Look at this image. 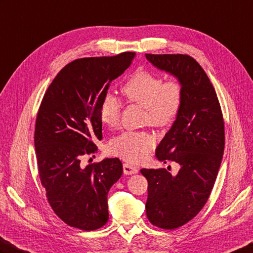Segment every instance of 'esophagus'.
Instances as JSON below:
<instances>
[{
  "label": "esophagus",
  "mask_w": 253,
  "mask_h": 253,
  "mask_svg": "<svg viewBox=\"0 0 253 253\" xmlns=\"http://www.w3.org/2000/svg\"><path fill=\"white\" fill-rule=\"evenodd\" d=\"M123 173L126 175H133V174H137L138 173V168L131 164L125 163L123 164Z\"/></svg>",
  "instance_id": "obj_1"
}]
</instances>
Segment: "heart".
Returning a JSON list of instances; mask_svg holds the SVG:
<instances>
[{
  "mask_svg": "<svg viewBox=\"0 0 253 253\" xmlns=\"http://www.w3.org/2000/svg\"><path fill=\"white\" fill-rule=\"evenodd\" d=\"M127 101L138 104L146 110L145 121L152 126L165 127L173 125L180 113L183 102L182 85L177 80L165 82L156 74L140 71L133 74L122 87ZM120 103L108 94L100 108V119L104 126L118 125ZM155 145V137L147 132H123L110 144V151L128 162H139Z\"/></svg>",
  "mask_w": 253,
  "mask_h": 253,
  "instance_id": "1",
  "label": "heart"
}]
</instances>
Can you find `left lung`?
<instances>
[{
    "instance_id": "8db88e82",
    "label": "left lung",
    "mask_w": 253,
    "mask_h": 253,
    "mask_svg": "<svg viewBox=\"0 0 253 253\" xmlns=\"http://www.w3.org/2000/svg\"><path fill=\"white\" fill-rule=\"evenodd\" d=\"M160 71L177 78L183 102L173 126L157 147L159 161L180 169H140L148 180L146 213L150 222L174 230L192 220L211 195L224 151V122L213 85L187 54H146Z\"/></svg>"
}]
</instances>
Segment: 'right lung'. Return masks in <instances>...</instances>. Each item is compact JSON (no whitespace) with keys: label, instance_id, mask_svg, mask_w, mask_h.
Returning <instances> with one entry per match:
<instances>
[{"label":"right lung","instance_id":"add662e5","mask_svg":"<svg viewBox=\"0 0 253 253\" xmlns=\"http://www.w3.org/2000/svg\"><path fill=\"white\" fill-rule=\"evenodd\" d=\"M135 54L73 61L42 97L34 133L41 182L55 214L76 229L94 231L108 221L107 194L122 175V163L107 158L83 168L80 159L97 150L102 102Z\"/></svg>","mask_w":253,"mask_h":253}]
</instances>
